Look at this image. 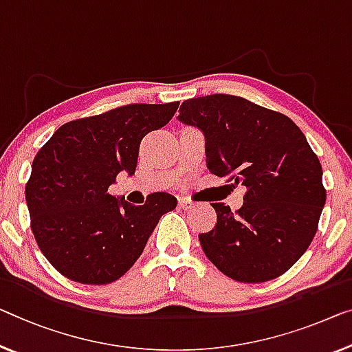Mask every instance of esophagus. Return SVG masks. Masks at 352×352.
Listing matches in <instances>:
<instances>
[{
    "instance_id": "obj_1",
    "label": "esophagus",
    "mask_w": 352,
    "mask_h": 352,
    "mask_svg": "<svg viewBox=\"0 0 352 352\" xmlns=\"http://www.w3.org/2000/svg\"><path fill=\"white\" fill-rule=\"evenodd\" d=\"M178 207H180L182 210H191L194 207V204L191 201H188V199H185V197H180L178 199Z\"/></svg>"
}]
</instances>
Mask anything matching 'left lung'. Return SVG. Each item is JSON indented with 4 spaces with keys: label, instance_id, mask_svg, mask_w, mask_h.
<instances>
[{
    "label": "left lung",
    "instance_id": "1",
    "mask_svg": "<svg viewBox=\"0 0 352 352\" xmlns=\"http://www.w3.org/2000/svg\"><path fill=\"white\" fill-rule=\"evenodd\" d=\"M178 120L204 133L208 170L246 188L237 212L212 204L217 224L199 234L207 258L242 283L289 270L310 246L326 204L321 162L298 126L232 94L186 99Z\"/></svg>",
    "mask_w": 352,
    "mask_h": 352
}]
</instances>
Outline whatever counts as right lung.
Listing matches in <instances>:
<instances>
[{
	"instance_id": "1",
	"label": "right lung",
	"mask_w": 352,
	"mask_h": 352,
	"mask_svg": "<svg viewBox=\"0 0 352 352\" xmlns=\"http://www.w3.org/2000/svg\"><path fill=\"white\" fill-rule=\"evenodd\" d=\"M180 102L129 104L60 126L38 151L25 186L31 229L47 261L72 281L107 285L142 254L177 199L155 192L144 206L110 194L133 175L145 134L170 122Z\"/></svg>"
}]
</instances>
